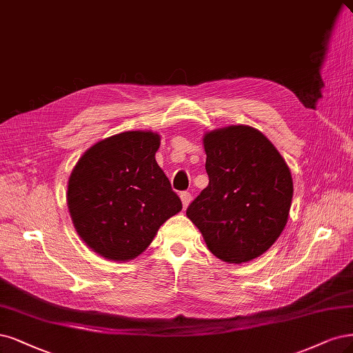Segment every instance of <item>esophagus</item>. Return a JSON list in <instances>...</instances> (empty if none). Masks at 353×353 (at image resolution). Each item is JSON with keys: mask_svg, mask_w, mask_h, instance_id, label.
Wrapping results in <instances>:
<instances>
[{"mask_svg": "<svg viewBox=\"0 0 353 353\" xmlns=\"http://www.w3.org/2000/svg\"><path fill=\"white\" fill-rule=\"evenodd\" d=\"M179 197H181L182 205H184V208H188V204L191 203V194H190L188 191H182V192L179 194Z\"/></svg>", "mask_w": 353, "mask_h": 353, "instance_id": "esophagus-1", "label": "esophagus"}]
</instances>
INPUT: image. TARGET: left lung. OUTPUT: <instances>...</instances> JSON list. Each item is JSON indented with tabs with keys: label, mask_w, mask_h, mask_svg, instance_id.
<instances>
[{
	"label": "left lung",
	"mask_w": 353,
	"mask_h": 353,
	"mask_svg": "<svg viewBox=\"0 0 353 353\" xmlns=\"http://www.w3.org/2000/svg\"><path fill=\"white\" fill-rule=\"evenodd\" d=\"M209 185L187 209L217 259L241 264L281 236L294 196L289 166L261 131L229 125L205 132Z\"/></svg>",
	"instance_id": "1"
}]
</instances>
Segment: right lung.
<instances>
[{
	"instance_id": "1",
	"label": "right lung",
	"mask_w": 353,
	"mask_h": 353,
	"mask_svg": "<svg viewBox=\"0 0 353 353\" xmlns=\"http://www.w3.org/2000/svg\"><path fill=\"white\" fill-rule=\"evenodd\" d=\"M153 131H125L93 144L68 178L67 204L79 236L112 261L136 259L182 209L154 154Z\"/></svg>"
}]
</instances>
